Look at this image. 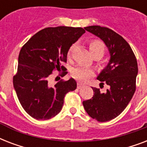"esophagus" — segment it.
Masks as SVG:
<instances>
[{
	"label": "esophagus",
	"instance_id": "esophagus-1",
	"mask_svg": "<svg viewBox=\"0 0 147 147\" xmlns=\"http://www.w3.org/2000/svg\"><path fill=\"white\" fill-rule=\"evenodd\" d=\"M83 86H84V84H82V83L78 82V84H77V87H78V88H81L83 87Z\"/></svg>",
	"mask_w": 147,
	"mask_h": 147
}]
</instances>
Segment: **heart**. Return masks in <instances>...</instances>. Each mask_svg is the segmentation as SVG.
<instances>
[{
  "label": "heart",
  "instance_id": "obj_1",
  "mask_svg": "<svg viewBox=\"0 0 147 147\" xmlns=\"http://www.w3.org/2000/svg\"><path fill=\"white\" fill-rule=\"evenodd\" d=\"M89 48L92 55H100L102 56L105 53V43L100 40H94L90 42ZM76 49V44L71 46V47L68 51V56L70 57ZM71 76L75 79L81 82H85L90 78L94 76V71L92 69L86 68L85 66H77L72 70Z\"/></svg>",
  "mask_w": 147,
  "mask_h": 147
}]
</instances>
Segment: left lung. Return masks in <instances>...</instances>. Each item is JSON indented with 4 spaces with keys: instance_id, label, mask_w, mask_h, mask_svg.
<instances>
[{
    "instance_id": "left-lung-1",
    "label": "left lung",
    "mask_w": 147,
    "mask_h": 147,
    "mask_svg": "<svg viewBox=\"0 0 147 147\" xmlns=\"http://www.w3.org/2000/svg\"><path fill=\"white\" fill-rule=\"evenodd\" d=\"M85 29L104 41L111 55L107 65L97 78L101 82L100 85L107 84L108 89L104 93L99 88H92L93 97L83 101L91 117L106 122L120 115L133 98L138 73L137 59L128 42L114 30L100 26Z\"/></svg>"
}]
</instances>
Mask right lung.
Listing matches in <instances>:
<instances>
[{
    "mask_svg": "<svg viewBox=\"0 0 147 147\" xmlns=\"http://www.w3.org/2000/svg\"><path fill=\"white\" fill-rule=\"evenodd\" d=\"M85 33L82 27H47L33 35L20 49L18 66L13 78L17 98L25 111L36 120H49L62 108L64 98L76 90L73 78L60 80L54 86L48 82L54 70L68 71L61 65L67 62L71 46Z\"/></svg>",
    "mask_w": 147,
    "mask_h": 147,
    "instance_id": "1",
    "label": "right lung"
}]
</instances>
